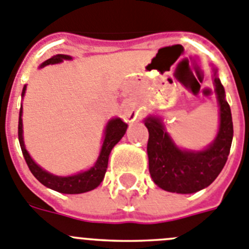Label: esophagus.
I'll list each match as a JSON object with an SVG mask.
<instances>
[{"label":"esophagus","instance_id":"obj_1","mask_svg":"<svg viewBox=\"0 0 249 249\" xmlns=\"http://www.w3.org/2000/svg\"><path fill=\"white\" fill-rule=\"evenodd\" d=\"M140 116V110L136 108L135 105L127 104L124 109V119L127 123H134L135 120L139 119Z\"/></svg>","mask_w":249,"mask_h":249}]
</instances>
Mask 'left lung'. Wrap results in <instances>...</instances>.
<instances>
[{
  "instance_id": "left-lung-1",
  "label": "left lung",
  "mask_w": 249,
  "mask_h": 249,
  "mask_svg": "<svg viewBox=\"0 0 249 249\" xmlns=\"http://www.w3.org/2000/svg\"><path fill=\"white\" fill-rule=\"evenodd\" d=\"M214 71V91L219 107V127L216 139L205 150L178 149L165 125L156 116L144 120L149 130L147 156L152 180L165 191L194 194L211 185L222 171L233 139L231 108L226 100L225 88Z\"/></svg>"
}]
</instances>
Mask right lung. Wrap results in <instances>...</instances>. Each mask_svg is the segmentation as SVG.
<instances>
[{"mask_svg":"<svg viewBox=\"0 0 249 249\" xmlns=\"http://www.w3.org/2000/svg\"><path fill=\"white\" fill-rule=\"evenodd\" d=\"M69 59H71V55L57 54L54 57L47 59L46 62H43L39 66V68H43V67L48 66V64H57L60 63V62H63V60ZM24 93H26V86L23 87V90H22V97L24 95ZM126 129L127 124H125L119 118H114V119L109 120L107 126H105L104 140H103L99 158H98L97 162L94 163V166L87 170V171L79 172L77 175H71V176H55V175L47 172L41 166H38L37 163L32 160L28 151L26 150L23 141V127H22V107L21 110H19L18 140L24 160H26L27 165L30 167L33 176L42 185H44L48 189H52L54 191L60 192V194H83V192L91 191L95 187H98L100 185V182L103 181V178H104V175L107 172V169H108V160L111 149L124 136Z\"/></svg>","mask_w":249,"mask_h":249,"instance_id":"1","label":"right lung"}]
</instances>
